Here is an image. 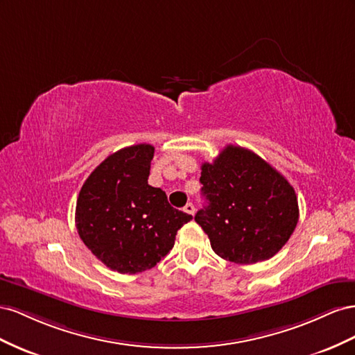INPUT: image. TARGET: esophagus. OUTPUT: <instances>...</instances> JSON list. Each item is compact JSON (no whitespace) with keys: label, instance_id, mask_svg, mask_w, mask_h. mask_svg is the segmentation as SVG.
Masks as SVG:
<instances>
[{"label":"esophagus","instance_id":"1","mask_svg":"<svg viewBox=\"0 0 355 355\" xmlns=\"http://www.w3.org/2000/svg\"><path fill=\"white\" fill-rule=\"evenodd\" d=\"M184 211L187 212V214H191V216H193L196 209H195V205L191 204V202H189V204L184 207Z\"/></svg>","mask_w":355,"mask_h":355}]
</instances>
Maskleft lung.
Returning <instances> with one entry per match:
<instances>
[{"mask_svg": "<svg viewBox=\"0 0 355 355\" xmlns=\"http://www.w3.org/2000/svg\"><path fill=\"white\" fill-rule=\"evenodd\" d=\"M202 195L208 205L195 216L221 259L252 265L286 245L299 220L295 189L248 148L227 146L202 164Z\"/></svg>", "mask_w": 355, "mask_h": 355, "instance_id": "8db88e82", "label": "left lung"}]
</instances>
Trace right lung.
Here are the masks:
<instances>
[{"label": "right lung", "instance_id": "1", "mask_svg": "<svg viewBox=\"0 0 355 355\" xmlns=\"http://www.w3.org/2000/svg\"><path fill=\"white\" fill-rule=\"evenodd\" d=\"M155 147L137 144L110 155L87 177L76 207L85 245L111 270L138 273L156 266L174 247L190 214L172 208L148 184Z\"/></svg>", "mask_w": 355, "mask_h": 355}]
</instances>
